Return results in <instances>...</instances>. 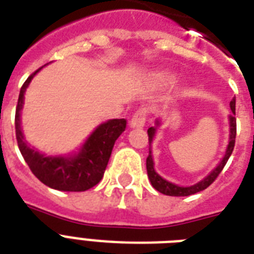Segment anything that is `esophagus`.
<instances>
[{
    "mask_svg": "<svg viewBox=\"0 0 254 254\" xmlns=\"http://www.w3.org/2000/svg\"><path fill=\"white\" fill-rule=\"evenodd\" d=\"M145 118H147V111H145L144 109L137 110L136 113L132 115V118H131L129 126H131L132 128H141V127H144L145 125Z\"/></svg>",
    "mask_w": 254,
    "mask_h": 254,
    "instance_id": "34e87169",
    "label": "esophagus"
}]
</instances>
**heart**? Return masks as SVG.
Returning a JSON list of instances; mask_svg holds the SVG:
<instances>
[{"instance_id": "heart-1", "label": "heart", "mask_w": 254, "mask_h": 254, "mask_svg": "<svg viewBox=\"0 0 254 254\" xmlns=\"http://www.w3.org/2000/svg\"><path fill=\"white\" fill-rule=\"evenodd\" d=\"M167 79H170V78H167Z\"/></svg>"}]
</instances>
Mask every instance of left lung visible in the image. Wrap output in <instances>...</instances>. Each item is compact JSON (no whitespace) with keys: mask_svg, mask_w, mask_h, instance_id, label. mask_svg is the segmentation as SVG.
I'll use <instances>...</instances> for the list:
<instances>
[{"mask_svg":"<svg viewBox=\"0 0 254 254\" xmlns=\"http://www.w3.org/2000/svg\"><path fill=\"white\" fill-rule=\"evenodd\" d=\"M231 110L232 114L229 115V143H228L227 151H225V155H224L223 160L220 162V164L216 167L215 170L212 171L211 174L208 175L207 178H204L201 182H198L197 184L190 187H179L174 183L167 182L166 179H163L160 175L156 174V171L154 168V159H152V152H151V148H149V154L147 156V162H145V166H147V174H148V179L152 187L155 190H159L160 193L168 194V196H190V194L197 193L200 190H204L205 188L211 186L212 183L215 182L216 178L219 176L220 172L223 171V168L227 164L228 159L233 152V148H235V141H236V98L231 100ZM156 126H159V121H156ZM155 132H156V127H149L147 133H148V141L149 145L152 143V139L155 136Z\"/></svg>","mask_w":254,"mask_h":254,"instance_id":"1","label":"left lung"}]
</instances>
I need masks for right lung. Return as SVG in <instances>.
Instances as JSON below:
<instances>
[{
    "instance_id": "obj_1",
    "label": "right lung",
    "mask_w": 254,
    "mask_h": 254,
    "mask_svg": "<svg viewBox=\"0 0 254 254\" xmlns=\"http://www.w3.org/2000/svg\"><path fill=\"white\" fill-rule=\"evenodd\" d=\"M42 67L31 74L21 87L15 109V137L25 162L34 176L53 190L82 192L96 186L102 180L110 160L115 140L126 129V119H113L98 126L88 136L79 154L72 156H46L30 148L21 129V110L23 94L27 86Z\"/></svg>"
}]
</instances>
